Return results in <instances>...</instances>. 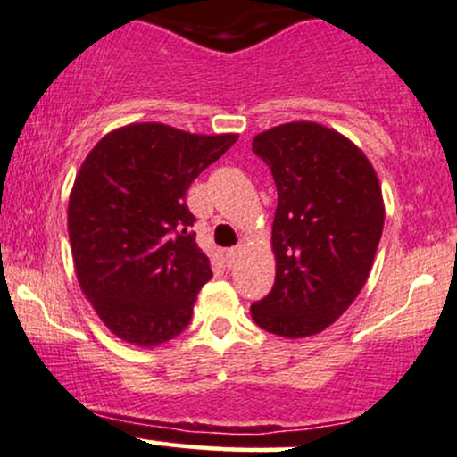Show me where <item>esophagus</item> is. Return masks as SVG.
Masks as SVG:
<instances>
[{
  "label": "esophagus",
  "instance_id": "esophagus-1",
  "mask_svg": "<svg viewBox=\"0 0 457 457\" xmlns=\"http://www.w3.org/2000/svg\"><path fill=\"white\" fill-rule=\"evenodd\" d=\"M237 257H239V248H228V250H227V259H228V263H235V262H237Z\"/></svg>",
  "mask_w": 457,
  "mask_h": 457
}]
</instances>
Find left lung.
Here are the masks:
<instances>
[{"label": "left lung", "mask_w": 457, "mask_h": 457, "mask_svg": "<svg viewBox=\"0 0 457 457\" xmlns=\"http://www.w3.org/2000/svg\"><path fill=\"white\" fill-rule=\"evenodd\" d=\"M272 171L274 287L250 305L253 320L281 337L325 331L364 287L381 230L384 198L366 154L316 121H289L253 139Z\"/></svg>", "instance_id": "8db88e82"}]
</instances>
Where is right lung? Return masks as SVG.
Returning <instances> with one entry per match:
<instances>
[{
    "label": "right lung",
    "instance_id": "1",
    "mask_svg": "<svg viewBox=\"0 0 457 457\" xmlns=\"http://www.w3.org/2000/svg\"><path fill=\"white\" fill-rule=\"evenodd\" d=\"M235 141L130 124L102 137L80 165L67 209L73 266L97 316L121 340L150 348L189 325L213 272L185 195Z\"/></svg>",
    "mask_w": 457,
    "mask_h": 457
}]
</instances>
